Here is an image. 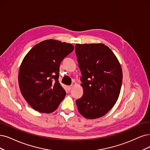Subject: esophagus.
Returning a JSON list of instances; mask_svg holds the SVG:
<instances>
[{
  "instance_id": "esophagus-1",
  "label": "esophagus",
  "mask_w": 150,
  "mask_h": 150,
  "mask_svg": "<svg viewBox=\"0 0 150 150\" xmlns=\"http://www.w3.org/2000/svg\"><path fill=\"white\" fill-rule=\"evenodd\" d=\"M71 88H72V85L67 86V90H70L71 89Z\"/></svg>"
}]
</instances>
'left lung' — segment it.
<instances>
[{"instance_id":"left-lung-1","label":"left lung","mask_w":150,"mask_h":150,"mask_svg":"<svg viewBox=\"0 0 150 150\" xmlns=\"http://www.w3.org/2000/svg\"><path fill=\"white\" fill-rule=\"evenodd\" d=\"M75 52L81 75L82 97L76 100L79 112L95 119L106 114L117 102L122 70L115 54L102 43L76 44Z\"/></svg>"}]
</instances>
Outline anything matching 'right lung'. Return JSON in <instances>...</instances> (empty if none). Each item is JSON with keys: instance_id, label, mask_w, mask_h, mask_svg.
<instances>
[{"instance_id": "add662e5", "label": "right lung", "mask_w": 150, "mask_h": 150, "mask_svg": "<svg viewBox=\"0 0 150 150\" xmlns=\"http://www.w3.org/2000/svg\"><path fill=\"white\" fill-rule=\"evenodd\" d=\"M74 49L71 44L47 40L25 55L20 67L18 85L26 102L37 111L51 113L65 98L66 93L58 80L59 67Z\"/></svg>"}]
</instances>
